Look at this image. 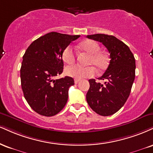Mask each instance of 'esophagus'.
Instances as JSON below:
<instances>
[{"label":"esophagus","instance_id":"34e87169","mask_svg":"<svg viewBox=\"0 0 153 153\" xmlns=\"http://www.w3.org/2000/svg\"><path fill=\"white\" fill-rule=\"evenodd\" d=\"M80 81V80H79V79H75V80H74V82H75V84L78 83V82Z\"/></svg>","mask_w":153,"mask_h":153}]
</instances>
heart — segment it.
<instances>
[{
	"label": "heart",
	"mask_w": 153,
	"mask_h": 153,
	"mask_svg": "<svg viewBox=\"0 0 153 153\" xmlns=\"http://www.w3.org/2000/svg\"><path fill=\"white\" fill-rule=\"evenodd\" d=\"M78 47L80 50L90 54L88 60V65L94 66L97 72H102L106 68L108 65V58L105 53L100 52V47L97 42L92 40H85L80 43ZM62 59L65 63L68 65L74 63L76 56L73 48L68 46L63 50L62 53ZM65 73L68 76L80 80L82 78H91L95 75V71L93 66L82 67L78 65H74L66 68Z\"/></svg>",
	"instance_id": "obj_1"
}]
</instances>
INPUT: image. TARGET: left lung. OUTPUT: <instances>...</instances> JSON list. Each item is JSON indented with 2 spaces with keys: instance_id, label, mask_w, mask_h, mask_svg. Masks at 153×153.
Segmentation results:
<instances>
[{
  "instance_id": "8db88e82",
  "label": "left lung",
  "mask_w": 153,
  "mask_h": 153,
  "mask_svg": "<svg viewBox=\"0 0 153 153\" xmlns=\"http://www.w3.org/2000/svg\"><path fill=\"white\" fill-rule=\"evenodd\" d=\"M88 38L102 43L110 53V64L100 80H89L86 100L93 111L102 116L113 115L124 105L129 97L135 76V60L128 45L113 36L94 34Z\"/></svg>"
}]
</instances>
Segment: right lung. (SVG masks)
<instances>
[{"mask_svg":"<svg viewBox=\"0 0 153 153\" xmlns=\"http://www.w3.org/2000/svg\"><path fill=\"white\" fill-rule=\"evenodd\" d=\"M80 36L51 32L27 48L21 68V87L27 103L37 113L53 116L65 107L74 80L68 76L55 78L63 71V50Z\"/></svg>","mask_w":153,"mask_h":153,"instance_id":"add662e5","label":"right lung"}]
</instances>
